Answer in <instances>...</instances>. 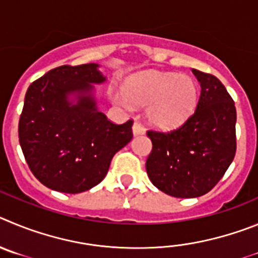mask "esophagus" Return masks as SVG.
Instances as JSON below:
<instances>
[{"mask_svg":"<svg viewBox=\"0 0 258 258\" xmlns=\"http://www.w3.org/2000/svg\"><path fill=\"white\" fill-rule=\"evenodd\" d=\"M132 131H134V135H143L145 132V128H144V126L140 122H135L134 127H132Z\"/></svg>","mask_w":258,"mask_h":258,"instance_id":"1","label":"esophagus"}]
</instances>
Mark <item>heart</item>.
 I'll use <instances>...</instances> for the list:
<instances>
[{
    "label": "heart",
    "mask_w": 258,
    "mask_h": 258,
    "mask_svg": "<svg viewBox=\"0 0 258 258\" xmlns=\"http://www.w3.org/2000/svg\"><path fill=\"white\" fill-rule=\"evenodd\" d=\"M112 100L126 109L149 105L150 123L169 130L184 123L194 112L198 87L189 76L152 72L132 78L126 86V95L112 94Z\"/></svg>",
    "instance_id": "b5f03b06"
}]
</instances>
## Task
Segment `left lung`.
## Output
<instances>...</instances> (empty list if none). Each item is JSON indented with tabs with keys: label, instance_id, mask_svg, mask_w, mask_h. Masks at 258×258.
I'll use <instances>...</instances> for the list:
<instances>
[{
	"label": "left lung",
	"instance_id": "left-lung-1",
	"mask_svg": "<svg viewBox=\"0 0 258 258\" xmlns=\"http://www.w3.org/2000/svg\"><path fill=\"white\" fill-rule=\"evenodd\" d=\"M201 83L197 109L178 128L149 130L153 149L146 172L155 187L176 198L207 194L225 175L236 152V110L220 80L192 69Z\"/></svg>",
	"mask_w": 258,
	"mask_h": 258
}]
</instances>
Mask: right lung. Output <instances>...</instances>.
Returning <instances> with one entry per match:
<instances>
[{"label": "right lung", "mask_w": 258, "mask_h": 258, "mask_svg": "<svg viewBox=\"0 0 258 258\" xmlns=\"http://www.w3.org/2000/svg\"><path fill=\"white\" fill-rule=\"evenodd\" d=\"M90 62L61 66L27 90L19 119V143L28 167L45 186L77 194L96 186L115 153L131 141L134 120L115 124L99 112L92 83L105 77ZM76 93L79 100H68Z\"/></svg>", "instance_id": "obj_1"}]
</instances>
